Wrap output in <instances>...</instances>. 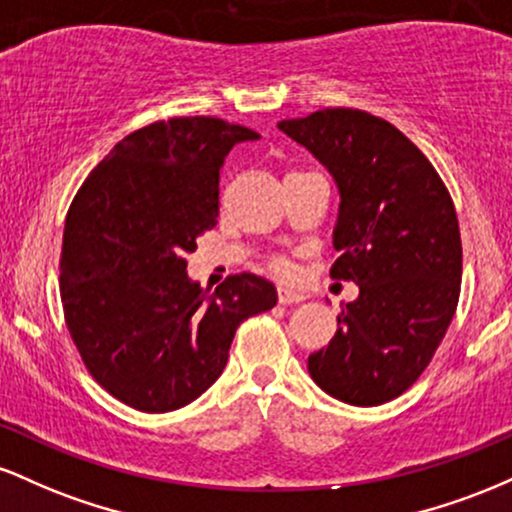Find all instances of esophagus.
Returning a JSON list of instances; mask_svg holds the SVG:
<instances>
[{"label":"esophagus","instance_id":"1","mask_svg":"<svg viewBox=\"0 0 512 512\" xmlns=\"http://www.w3.org/2000/svg\"><path fill=\"white\" fill-rule=\"evenodd\" d=\"M276 298H279V303H284V305H289V303H301V301H305V296H303V293H298V291H291V289H284V286H279V289H276Z\"/></svg>","mask_w":512,"mask_h":512}]
</instances>
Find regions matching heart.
Segmentation results:
<instances>
[{
  "mask_svg": "<svg viewBox=\"0 0 512 512\" xmlns=\"http://www.w3.org/2000/svg\"><path fill=\"white\" fill-rule=\"evenodd\" d=\"M267 267H269V272L281 276V279L291 276V264H289V260H286V257H281V255L272 257V260L267 262Z\"/></svg>",
  "mask_w": 512,
  "mask_h": 512,
  "instance_id": "obj_1",
  "label": "heart"
}]
</instances>
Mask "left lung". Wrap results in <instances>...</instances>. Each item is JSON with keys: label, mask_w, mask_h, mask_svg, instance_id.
Returning a JSON list of instances; mask_svg holds the SVG:
<instances>
[{"label": "left lung", "mask_w": 512, "mask_h": 512, "mask_svg": "<svg viewBox=\"0 0 512 512\" xmlns=\"http://www.w3.org/2000/svg\"><path fill=\"white\" fill-rule=\"evenodd\" d=\"M279 129L337 180L339 257L330 276L358 286L332 342L308 356V370L339 402L378 407L421 378L457 310L455 204L431 161L383 117L325 108L281 120Z\"/></svg>", "instance_id": "8db88e82"}]
</instances>
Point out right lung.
<instances>
[{
	"instance_id": "right-lung-1",
	"label": "right lung",
	"mask_w": 512,
	"mask_h": 512,
	"mask_svg": "<svg viewBox=\"0 0 512 512\" xmlns=\"http://www.w3.org/2000/svg\"><path fill=\"white\" fill-rule=\"evenodd\" d=\"M252 139L219 117L151 122L115 144L67 211L64 322L93 380L127 407L190 404L226 368L240 322L276 305L262 276L231 274L209 293L185 274L216 226L228 151Z\"/></svg>"
}]
</instances>
